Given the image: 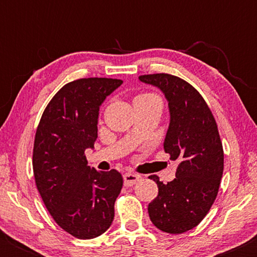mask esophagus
I'll return each instance as SVG.
<instances>
[{
  "label": "esophagus",
  "instance_id": "1",
  "mask_svg": "<svg viewBox=\"0 0 257 257\" xmlns=\"http://www.w3.org/2000/svg\"><path fill=\"white\" fill-rule=\"evenodd\" d=\"M123 179H124V185L125 186H133L135 185L139 180L141 179V176L139 174H134V173H125L123 175Z\"/></svg>",
  "mask_w": 257,
  "mask_h": 257
}]
</instances>
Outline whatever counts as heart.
Masks as SVG:
<instances>
[{
	"label": "heart",
	"instance_id": "heart-1",
	"mask_svg": "<svg viewBox=\"0 0 257 257\" xmlns=\"http://www.w3.org/2000/svg\"><path fill=\"white\" fill-rule=\"evenodd\" d=\"M144 95H150V94H144Z\"/></svg>",
	"mask_w": 257,
	"mask_h": 257
}]
</instances>
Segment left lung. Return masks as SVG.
<instances>
[{
  "label": "left lung",
  "mask_w": 257,
  "mask_h": 257,
  "mask_svg": "<svg viewBox=\"0 0 257 257\" xmlns=\"http://www.w3.org/2000/svg\"><path fill=\"white\" fill-rule=\"evenodd\" d=\"M158 87L168 100L170 123L164 151L178 161L176 178L158 186V196L149 204L152 223L161 231L180 234L205 217L219 192L223 173V149L213 112L199 91L185 79L169 73L139 76Z\"/></svg>",
  "instance_id": "left-lung-1"
}]
</instances>
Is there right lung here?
I'll use <instances>...</instances> for the list:
<instances>
[{"instance_id":"1","label":"right lung","mask_w":257,"mask_h":257,"mask_svg":"<svg viewBox=\"0 0 257 257\" xmlns=\"http://www.w3.org/2000/svg\"><path fill=\"white\" fill-rule=\"evenodd\" d=\"M122 79L90 77L65 84L43 111L35 135L32 168L47 210L64 231L91 239L114 217L123 178L88 166L85 149L98 138L99 107Z\"/></svg>"}]
</instances>
